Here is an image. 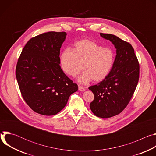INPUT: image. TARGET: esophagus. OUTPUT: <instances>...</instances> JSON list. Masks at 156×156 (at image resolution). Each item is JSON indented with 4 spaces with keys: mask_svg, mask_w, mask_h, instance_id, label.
<instances>
[{
    "mask_svg": "<svg viewBox=\"0 0 156 156\" xmlns=\"http://www.w3.org/2000/svg\"><path fill=\"white\" fill-rule=\"evenodd\" d=\"M78 90H79V91H85V89H84L83 87L81 86H78Z\"/></svg>",
    "mask_w": 156,
    "mask_h": 156,
    "instance_id": "esophagus-1",
    "label": "esophagus"
}]
</instances>
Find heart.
<instances>
[{
	"label": "heart",
	"instance_id": "obj_1",
	"mask_svg": "<svg viewBox=\"0 0 156 156\" xmlns=\"http://www.w3.org/2000/svg\"><path fill=\"white\" fill-rule=\"evenodd\" d=\"M114 60L115 54L112 49L84 39L76 42L73 50L65 48L60 55L59 63L62 72L72 78H75L83 69L84 72L78 81L84 84L91 80H104L112 69Z\"/></svg>",
	"mask_w": 156,
	"mask_h": 156
}]
</instances>
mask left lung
I'll return each instance as SVG.
<instances>
[{
  "label": "left lung",
  "instance_id": "8db88e82",
  "mask_svg": "<svg viewBox=\"0 0 156 156\" xmlns=\"http://www.w3.org/2000/svg\"><path fill=\"white\" fill-rule=\"evenodd\" d=\"M100 35L113 43L117 55L108 76L89 87L94 95L90 108L98 117L110 118L121 113L129 102L138 83L140 64L129 42L111 34Z\"/></svg>",
  "mask_w": 156,
  "mask_h": 156
}]
</instances>
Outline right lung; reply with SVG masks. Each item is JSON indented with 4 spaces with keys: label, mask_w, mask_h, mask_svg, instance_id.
<instances>
[{
    "label": "right lung",
    "mask_w": 156,
    "mask_h": 156,
    "mask_svg": "<svg viewBox=\"0 0 156 156\" xmlns=\"http://www.w3.org/2000/svg\"><path fill=\"white\" fill-rule=\"evenodd\" d=\"M66 35L50 31L33 37L18 58L15 74L21 96L37 114H57L78 90L60 66V50Z\"/></svg>",
    "instance_id": "add662e5"
}]
</instances>
